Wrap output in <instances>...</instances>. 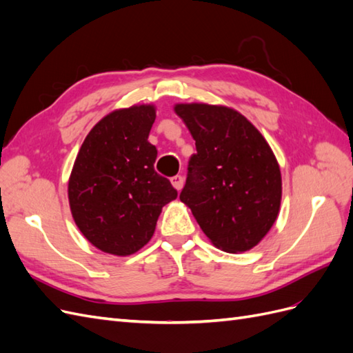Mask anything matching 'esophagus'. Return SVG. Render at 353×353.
<instances>
[{"label": "esophagus", "instance_id": "obj_1", "mask_svg": "<svg viewBox=\"0 0 353 353\" xmlns=\"http://www.w3.org/2000/svg\"><path fill=\"white\" fill-rule=\"evenodd\" d=\"M170 183H172V185L179 191L184 185V176L183 175H175V176L170 178Z\"/></svg>", "mask_w": 353, "mask_h": 353}]
</instances>
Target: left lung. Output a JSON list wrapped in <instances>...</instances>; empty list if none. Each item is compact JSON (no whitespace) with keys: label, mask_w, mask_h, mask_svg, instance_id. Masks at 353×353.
I'll list each match as a JSON object with an SVG mask.
<instances>
[{"label":"left lung","mask_w":353,"mask_h":353,"mask_svg":"<svg viewBox=\"0 0 353 353\" xmlns=\"http://www.w3.org/2000/svg\"><path fill=\"white\" fill-rule=\"evenodd\" d=\"M196 141L179 199L216 248H254L276 219L281 174L262 134L239 112L209 104H176Z\"/></svg>","instance_id":"1"}]
</instances>
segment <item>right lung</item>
<instances>
[{
	"mask_svg": "<svg viewBox=\"0 0 353 353\" xmlns=\"http://www.w3.org/2000/svg\"><path fill=\"white\" fill-rule=\"evenodd\" d=\"M153 105L116 110L95 125L81 145L69 181L70 210L95 248L132 254L150 241L162 208L176 199L170 181L154 170L148 143Z\"/></svg>",
	"mask_w": 353,
	"mask_h": 353,
	"instance_id": "add662e5",
	"label": "right lung"
}]
</instances>
